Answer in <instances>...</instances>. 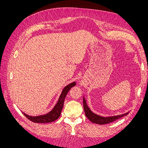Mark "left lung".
I'll return each mask as SVG.
<instances>
[{
	"mask_svg": "<svg viewBox=\"0 0 148 148\" xmlns=\"http://www.w3.org/2000/svg\"><path fill=\"white\" fill-rule=\"evenodd\" d=\"M83 107H84L85 115H86V117L90 120L91 122L97 123V124H99V125H104V124L112 123L114 122V121L120 119L122 117H124V116L128 115L129 113V112H128L123 114L122 115L112 116V117H101V116L96 115L95 113L92 112L90 110V109L88 107L86 100L84 99V97H83Z\"/></svg>",
	"mask_w": 148,
	"mask_h": 148,
	"instance_id": "8db88e82",
	"label": "left lung"
}]
</instances>
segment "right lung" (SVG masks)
Listing matches in <instances>:
<instances>
[{
    "label": "right lung",
    "instance_id": "add662e5",
    "mask_svg": "<svg viewBox=\"0 0 148 148\" xmlns=\"http://www.w3.org/2000/svg\"><path fill=\"white\" fill-rule=\"evenodd\" d=\"M75 82H73L68 85H66V86L63 89V90H62L57 104H56L54 107H53V109L49 112V113L42 115L35 116V117L29 116L27 114H25L24 112H23V114L26 118L34 123H46L53 122V121L56 120L57 119H59V117L60 116L61 112L64 106L65 98L67 95V93L70 91V89L74 86H75Z\"/></svg>",
    "mask_w": 148,
    "mask_h": 148
}]
</instances>
